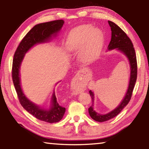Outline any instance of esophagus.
<instances>
[{
    "mask_svg": "<svg viewBox=\"0 0 149 149\" xmlns=\"http://www.w3.org/2000/svg\"><path fill=\"white\" fill-rule=\"evenodd\" d=\"M82 72H83L82 71H79V72H78V73H77V75L76 77H75V79H78V76H79V75H80L81 74V73H82Z\"/></svg>",
    "mask_w": 149,
    "mask_h": 149,
    "instance_id": "obj_1",
    "label": "esophagus"
}]
</instances>
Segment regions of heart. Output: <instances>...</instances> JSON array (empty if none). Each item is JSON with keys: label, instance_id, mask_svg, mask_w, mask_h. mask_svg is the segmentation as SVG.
Here are the masks:
<instances>
[{"label": "heart", "instance_id": "heart-1", "mask_svg": "<svg viewBox=\"0 0 149 149\" xmlns=\"http://www.w3.org/2000/svg\"><path fill=\"white\" fill-rule=\"evenodd\" d=\"M102 42L103 34L99 29H93L90 25H84L70 33L66 49L68 51H75L83 47L81 56L84 59H89L100 49Z\"/></svg>", "mask_w": 149, "mask_h": 149}]
</instances>
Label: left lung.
<instances>
[{
    "mask_svg": "<svg viewBox=\"0 0 149 149\" xmlns=\"http://www.w3.org/2000/svg\"><path fill=\"white\" fill-rule=\"evenodd\" d=\"M109 26L112 31V37L111 41L108 45V49L112 50L117 49L124 54L126 57L127 58L130 64V78L129 86L127 92H126L124 99L122 100L120 105L114 110L111 111L110 112L106 114H99V113L95 112L93 109V104H94V93L91 91H89V94L92 99V105L89 108V113L90 116L97 122H103L109 120L112 118L116 116L120 113L123 108H124L132 98L133 89H134L136 80L137 76V58L135 49L133 47L131 39L128 37L125 33L120 28V27L114 24V22L108 21Z\"/></svg>",
    "mask_w": 149,
    "mask_h": 149,
    "instance_id": "1",
    "label": "left lung"
}]
</instances>
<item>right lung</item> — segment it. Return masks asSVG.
<instances>
[{
	"label": "right lung",
	"mask_w": 149,
	"mask_h": 149,
	"mask_svg": "<svg viewBox=\"0 0 149 149\" xmlns=\"http://www.w3.org/2000/svg\"><path fill=\"white\" fill-rule=\"evenodd\" d=\"M64 24V20L58 19L35 26L19 42L14 53L12 63V81L20 104L25 110L38 120L49 123H56L61 120L64 116L65 108L58 103L54 92L52 96L51 107L49 110L42 108L27 99L22 91L20 84V65L25 54L32 47L36 44L49 41L52 36L55 37L60 31Z\"/></svg>",
	"instance_id": "right-lung-1"
}]
</instances>
